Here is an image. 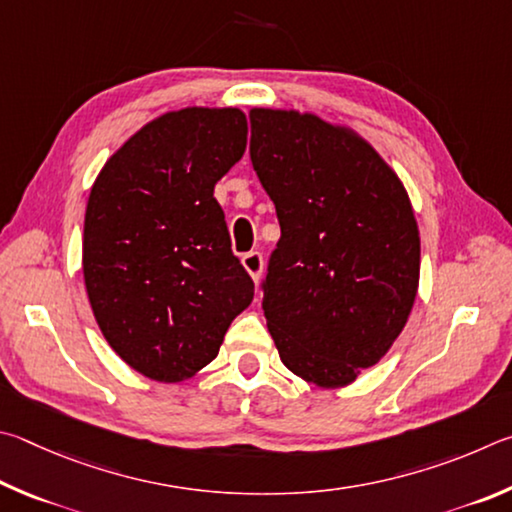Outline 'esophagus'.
<instances>
[{
    "mask_svg": "<svg viewBox=\"0 0 512 512\" xmlns=\"http://www.w3.org/2000/svg\"><path fill=\"white\" fill-rule=\"evenodd\" d=\"M240 263H242V267H245L251 279H254V283H258V279H261V272H263V256L258 254V251H249V254L240 258Z\"/></svg>",
    "mask_w": 512,
    "mask_h": 512,
    "instance_id": "1",
    "label": "esophagus"
}]
</instances>
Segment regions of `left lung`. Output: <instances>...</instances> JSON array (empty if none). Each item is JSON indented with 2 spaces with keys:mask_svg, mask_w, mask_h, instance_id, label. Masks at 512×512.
<instances>
[{
  "mask_svg": "<svg viewBox=\"0 0 512 512\" xmlns=\"http://www.w3.org/2000/svg\"><path fill=\"white\" fill-rule=\"evenodd\" d=\"M251 164L281 224L263 310L281 362L321 389L353 384L405 328L420 281L414 206L360 132L251 107Z\"/></svg>",
  "mask_w": 512,
  "mask_h": 512,
  "instance_id": "1",
  "label": "left lung"
}]
</instances>
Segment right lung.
I'll return each instance as SVG.
<instances>
[{"label": "right lung", "instance_id": "add662e5", "mask_svg": "<svg viewBox=\"0 0 512 512\" xmlns=\"http://www.w3.org/2000/svg\"><path fill=\"white\" fill-rule=\"evenodd\" d=\"M247 132L238 107L164 112L114 150L89 191V306L112 351L155 382L202 371L254 299L213 197Z\"/></svg>", "mask_w": 512, "mask_h": 512}]
</instances>
